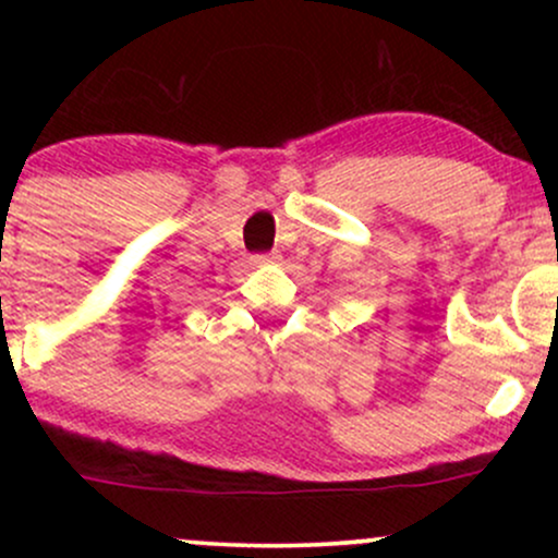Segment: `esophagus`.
Masks as SVG:
<instances>
[{
  "instance_id": "1",
  "label": "esophagus",
  "mask_w": 558,
  "mask_h": 558,
  "mask_svg": "<svg viewBox=\"0 0 558 558\" xmlns=\"http://www.w3.org/2000/svg\"><path fill=\"white\" fill-rule=\"evenodd\" d=\"M254 265H270V262H278V254L270 252V254H254L252 257Z\"/></svg>"
}]
</instances>
